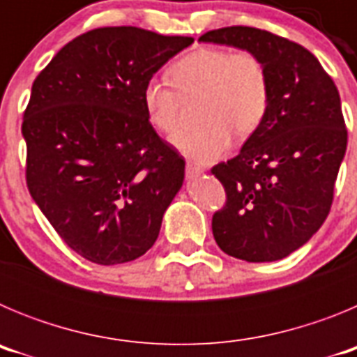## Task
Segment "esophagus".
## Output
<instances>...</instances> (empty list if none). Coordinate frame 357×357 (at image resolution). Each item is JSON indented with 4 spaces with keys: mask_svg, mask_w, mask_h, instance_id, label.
I'll use <instances>...</instances> for the list:
<instances>
[{
    "mask_svg": "<svg viewBox=\"0 0 357 357\" xmlns=\"http://www.w3.org/2000/svg\"><path fill=\"white\" fill-rule=\"evenodd\" d=\"M202 173H204V169H202L200 166H197V164L193 162L185 164V175H188V178H195V176L202 175Z\"/></svg>",
    "mask_w": 357,
    "mask_h": 357,
    "instance_id": "obj_1",
    "label": "esophagus"
}]
</instances>
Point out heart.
<instances>
[{"mask_svg": "<svg viewBox=\"0 0 357 357\" xmlns=\"http://www.w3.org/2000/svg\"><path fill=\"white\" fill-rule=\"evenodd\" d=\"M172 87L150 78L143 87L148 121L162 134L181 125V97L204 93L200 119L204 125L182 130L173 144L197 162L222 159L236 139H248L261 127L270 103L268 71L259 56L225 48H198L169 68ZM177 91H175L174 89Z\"/></svg>", "mask_w": 357, "mask_h": 357, "instance_id": "heart-1", "label": "heart"}]
</instances>
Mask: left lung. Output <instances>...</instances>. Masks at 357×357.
I'll return each mask as SVG.
<instances>
[{
    "label": "left lung",
    "mask_w": 357,
    "mask_h": 357,
    "mask_svg": "<svg viewBox=\"0 0 357 357\" xmlns=\"http://www.w3.org/2000/svg\"><path fill=\"white\" fill-rule=\"evenodd\" d=\"M200 43L257 55L270 82L261 127L213 175L227 204L213 216L218 247L236 259L270 263L301 248L326 222L347 150L340 93L317 56L250 26L211 30Z\"/></svg>",
    "instance_id": "obj_1"
}]
</instances>
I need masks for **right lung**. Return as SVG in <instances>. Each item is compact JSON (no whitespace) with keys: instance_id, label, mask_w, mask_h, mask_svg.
<instances>
[{"instance_id":"right-lung-1","label":"right lung","mask_w":357,"mask_h":357,"mask_svg":"<svg viewBox=\"0 0 357 357\" xmlns=\"http://www.w3.org/2000/svg\"><path fill=\"white\" fill-rule=\"evenodd\" d=\"M193 37L107 26L39 73L23 118L26 184L64 243L96 264L146 254L185 162L146 118L143 87Z\"/></svg>"}]
</instances>
